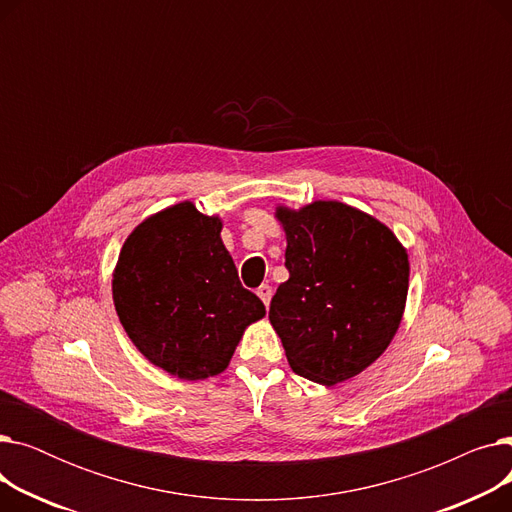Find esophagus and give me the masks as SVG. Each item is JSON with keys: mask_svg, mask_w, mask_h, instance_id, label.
<instances>
[{"mask_svg": "<svg viewBox=\"0 0 512 512\" xmlns=\"http://www.w3.org/2000/svg\"><path fill=\"white\" fill-rule=\"evenodd\" d=\"M257 297L265 303V307L270 305V301H272V286H270V284H261V286L257 288Z\"/></svg>", "mask_w": 512, "mask_h": 512, "instance_id": "obj_1", "label": "esophagus"}]
</instances>
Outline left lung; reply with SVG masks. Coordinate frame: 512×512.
Listing matches in <instances>:
<instances>
[{"instance_id": "obj_1", "label": "left lung", "mask_w": 512, "mask_h": 512, "mask_svg": "<svg viewBox=\"0 0 512 512\" xmlns=\"http://www.w3.org/2000/svg\"><path fill=\"white\" fill-rule=\"evenodd\" d=\"M286 270L270 321L294 373L334 386L390 346L409 292V253L373 215L340 201L276 205Z\"/></svg>"}]
</instances>
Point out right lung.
Instances as JSON below:
<instances>
[{"instance_id": "right-lung-1", "label": "right lung", "mask_w": 512, "mask_h": 512, "mask_svg": "<svg viewBox=\"0 0 512 512\" xmlns=\"http://www.w3.org/2000/svg\"><path fill=\"white\" fill-rule=\"evenodd\" d=\"M220 215L182 201L145 218L118 255L112 297L132 344L174 378L222 373L263 303L238 282Z\"/></svg>"}]
</instances>
